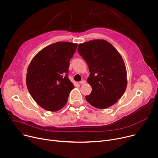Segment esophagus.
Masks as SVG:
<instances>
[{
    "mask_svg": "<svg viewBox=\"0 0 158 158\" xmlns=\"http://www.w3.org/2000/svg\"><path fill=\"white\" fill-rule=\"evenodd\" d=\"M86 83V81H85V80H81V81H80V82H79V84L80 85H83V84H85Z\"/></svg>",
    "mask_w": 158,
    "mask_h": 158,
    "instance_id": "esophagus-1",
    "label": "esophagus"
}]
</instances>
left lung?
Returning a JSON list of instances; mask_svg holds the SVG:
<instances>
[{
	"label": "left lung",
	"mask_w": 158,
	"mask_h": 158,
	"mask_svg": "<svg viewBox=\"0 0 158 158\" xmlns=\"http://www.w3.org/2000/svg\"><path fill=\"white\" fill-rule=\"evenodd\" d=\"M78 52L86 61L90 73L87 81L92 92L85 97L95 108L103 109L115 104L126 91L127 81L126 66L117 50L103 40L80 44Z\"/></svg>",
	"instance_id": "obj_1"
}]
</instances>
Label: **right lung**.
I'll return each instance as SVG.
<instances>
[{
  "instance_id": "1",
  "label": "right lung",
  "mask_w": 158,
  "mask_h": 158,
  "mask_svg": "<svg viewBox=\"0 0 158 158\" xmlns=\"http://www.w3.org/2000/svg\"><path fill=\"white\" fill-rule=\"evenodd\" d=\"M77 47L70 42L50 44L31 60L26 74V85L33 99L51 112L62 109L74 88L68 78L69 61Z\"/></svg>"
}]
</instances>
